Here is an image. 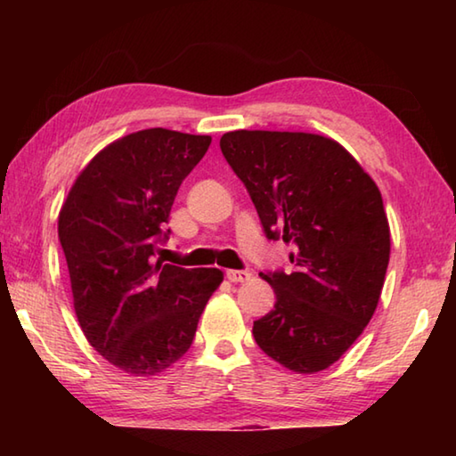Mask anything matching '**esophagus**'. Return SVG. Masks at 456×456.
Returning <instances> with one entry per match:
<instances>
[{"label": "esophagus", "instance_id": "esophagus-1", "mask_svg": "<svg viewBox=\"0 0 456 456\" xmlns=\"http://www.w3.org/2000/svg\"><path fill=\"white\" fill-rule=\"evenodd\" d=\"M227 280L233 283H243L251 280V273L247 269H227Z\"/></svg>", "mask_w": 456, "mask_h": 456}]
</instances>
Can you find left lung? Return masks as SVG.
<instances>
[{
    "mask_svg": "<svg viewBox=\"0 0 456 456\" xmlns=\"http://www.w3.org/2000/svg\"><path fill=\"white\" fill-rule=\"evenodd\" d=\"M219 146L265 237L291 249V272L259 273L275 305L253 322V338L293 372L326 370L356 342L380 299L390 259L380 191L344 146L320 134L235 130Z\"/></svg>",
    "mask_w": 456,
    "mask_h": 456,
    "instance_id": "8db88e82",
    "label": "left lung"
}]
</instances>
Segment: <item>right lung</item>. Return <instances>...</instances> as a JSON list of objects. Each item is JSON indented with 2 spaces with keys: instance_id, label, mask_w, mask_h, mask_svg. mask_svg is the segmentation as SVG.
I'll use <instances>...</instances> for the list:
<instances>
[{
  "instance_id": "obj_1",
  "label": "right lung",
  "mask_w": 456,
  "mask_h": 456,
  "mask_svg": "<svg viewBox=\"0 0 456 456\" xmlns=\"http://www.w3.org/2000/svg\"><path fill=\"white\" fill-rule=\"evenodd\" d=\"M209 144L211 136L138 130L90 160L60 211L76 318L92 348L128 374L175 364L223 281L215 267L154 261L176 191Z\"/></svg>"
}]
</instances>
